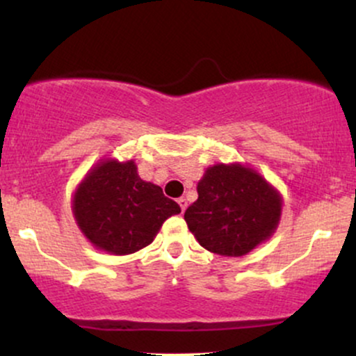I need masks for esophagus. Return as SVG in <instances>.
<instances>
[{
  "instance_id": "1",
  "label": "esophagus",
  "mask_w": 356,
  "mask_h": 356,
  "mask_svg": "<svg viewBox=\"0 0 356 356\" xmlns=\"http://www.w3.org/2000/svg\"><path fill=\"white\" fill-rule=\"evenodd\" d=\"M179 206H181V211L184 212V211H186L187 209V199H184V197H181V199H179Z\"/></svg>"
}]
</instances>
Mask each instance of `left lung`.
<instances>
[{"mask_svg":"<svg viewBox=\"0 0 356 356\" xmlns=\"http://www.w3.org/2000/svg\"><path fill=\"white\" fill-rule=\"evenodd\" d=\"M197 194L184 219L197 243L214 254L244 256L277 229L283 197L246 164L207 167L197 182Z\"/></svg>","mask_w":356,"mask_h":356,"instance_id":"obj_1","label":"left lung"}]
</instances>
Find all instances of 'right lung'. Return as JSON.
Wrapping results in <instances>:
<instances>
[{
    "instance_id": "add662e5",
    "label": "right lung",
    "mask_w": 356,
    "mask_h": 356,
    "mask_svg": "<svg viewBox=\"0 0 356 356\" xmlns=\"http://www.w3.org/2000/svg\"><path fill=\"white\" fill-rule=\"evenodd\" d=\"M73 218L100 251L125 256L149 246L181 207L152 182L142 181L134 161L102 159L73 192Z\"/></svg>"
}]
</instances>
